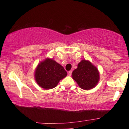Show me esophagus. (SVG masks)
<instances>
[{"instance_id":"34e87169","label":"esophagus","mask_w":129,"mask_h":129,"mask_svg":"<svg viewBox=\"0 0 129 129\" xmlns=\"http://www.w3.org/2000/svg\"><path fill=\"white\" fill-rule=\"evenodd\" d=\"M72 74V71H69V72H68V75H69V76H71Z\"/></svg>"}]
</instances>
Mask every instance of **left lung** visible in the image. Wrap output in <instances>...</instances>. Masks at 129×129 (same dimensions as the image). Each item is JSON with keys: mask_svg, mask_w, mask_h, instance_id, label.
Instances as JSON below:
<instances>
[{"mask_svg": "<svg viewBox=\"0 0 129 129\" xmlns=\"http://www.w3.org/2000/svg\"><path fill=\"white\" fill-rule=\"evenodd\" d=\"M73 79L84 90H90L96 85L100 79L98 70L90 62L81 60L72 73Z\"/></svg>", "mask_w": 129, "mask_h": 129, "instance_id": "left-lung-1", "label": "left lung"}]
</instances>
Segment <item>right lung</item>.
<instances>
[{
  "instance_id": "1",
  "label": "right lung",
  "mask_w": 129,
  "mask_h": 129,
  "mask_svg": "<svg viewBox=\"0 0 129 129\" xmlns=\"http://www.w3.org/2000/svg\"><path fill=\"white\" fill-rule=\"evenodd\" d=\"M67 72L59 63L47 59L38 65L35 72V79L39 86L44 89L54 88L67 76Z\"/></svg>"
}]
</instances>
